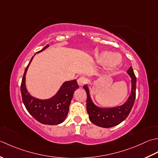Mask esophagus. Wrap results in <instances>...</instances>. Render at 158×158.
<instances>
[{
    "label": "esophagus",
    "mask_w": 158,
    "mask_h": 158,
    "mask_svg": "<svg viewBox=\"0 0 158 158\" xmlns=\"http://www.w3.org/2000/svg\"><path fill=\"white\" fill-rule=\"evenodd\" d=\"M87 82V79L85 77H80L78 79V84L79 86H83Z\"/></svg>",
    "instance_id": "esophagus-1"
}]
</instances>
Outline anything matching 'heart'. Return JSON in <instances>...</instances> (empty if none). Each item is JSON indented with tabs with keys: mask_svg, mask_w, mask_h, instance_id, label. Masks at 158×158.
<instances>
[{
	"mask_svg": "<svg viewBox=\"0 0 158 158\" xmlns=\"http://www.w3.org/2000/svg\"><path fill=\"white\" fill-rule=\"evenodd\" d=\"M96 60L98 63H106V69L111 72L116 69L121 63V57L118 54H113L109 51H102L96 56Z\"/></svg>",
	"mask_w": 158,
	"mask_h": 158,
	"instance_id": "heart-1",
	"label": "heart"
}]
</instances>
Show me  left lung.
Listing matches in <instances>:
<instances>
[{"label": "left lung", "instance_id": "1", "mask_svg": "<svg viewBox=\"0 0 158 158\" xmlns=\"http://www.w3.org/2000/svg\"><path fill=\"white\" fill-rule=\"evenodd\" d=\"M127 73L131 78V88L130 95L123 104L116 106V107H98L92 100L89 86L86 85L83 86V88L85 89L86 95H87L86 110L88 112L89 120L93 124L104 128L112 127L121 123L130 114L134 104L135 98H136V78L131 67L127 71Z\"/></svg>", "mask_w": 158, "mask_h": 158}]
</instances>
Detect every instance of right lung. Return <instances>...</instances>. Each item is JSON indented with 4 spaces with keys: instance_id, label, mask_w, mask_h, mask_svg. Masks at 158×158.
<instances>
[{
    "instance_id": "add662e5",
    "label": "right lung",
    "mask_w": 158,
    "mask_h": 158,
    "mask_svg": "<svg viewBox=\"0 0 158 158\" xmlns=\"http://www.w3.org/2000/svg\"><path fill=\"white\" fill-rule=\"evenodd\" d=\"M48 47L49 45H46L37 53L42 52ZM34 56L26 68L22 78L21 83L22 101L29 114L40 123L50 125L60 124L65 120L73 95L76 90L79 88V86L76 80H73L63 82L56 94L49 99H41L32 96L26 86V74Z\"/></svg>"
}]
</instances>
